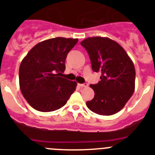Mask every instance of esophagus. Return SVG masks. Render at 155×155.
<instances>
[{
    "label": "esophagus",
    "mask_w": 155,
    "mask_h": 155,
    "mask_svg": "<svg viewBox=\"0 0 155 155\" xmlns=\"http://www.w3.org/2000/svg\"><path fill=\"white\" fill-rule=\"evenodd\" d=\"M79 86H80V87H87L88 84L87 83H83V84H79Z\"/></svg>",
    "instance_id": "obj_1"
}]
</instances>
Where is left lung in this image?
<instances>
[{"label": "left lung", "instance_id": "1", "mask_svg": "<svg viewBox=\"0 0 155 155\" xmlns=\"http://www.w3.org/2000/svg\"><path fill=\"white\" fill-rule=\"evenodd\" d=\"M80 44L89 54L93 70L101 73L99 83L90 86L95 95L86 106L100 115L117 114L134 92L133 62L123 47L109 38H87Z\"/></svg>", "mask_w": 155, "mask_h": 155}]
</instances>
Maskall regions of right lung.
<instances>
[{"instance_id":"right-lung-1","label":"right lung","mask_w":155,"mask_h":155,"mask_svg":"<svg viewBox=\"0 0 155 155\" xmlns=\"http://www.w3.org/2000/svg\"><path fill=\"white\" fill-rule=\"evenodd\" d=\"M78 38L58 37L35 45L19 68V85L31 107L41 112L56 110L65 105L77 83L61 77L68 53Z\"/></svg>"}]
</instances>
